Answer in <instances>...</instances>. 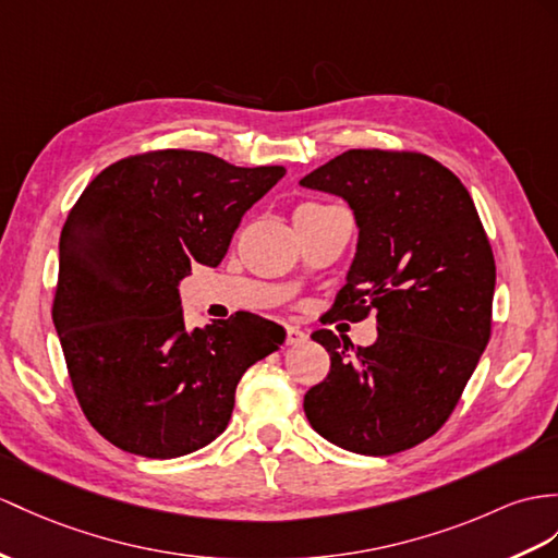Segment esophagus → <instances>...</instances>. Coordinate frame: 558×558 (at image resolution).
<instances>
[{
	"label": "esophagus",
	"mask_w": 558,
	"mask_h": 558,
	"mask_svg": "<svg viewBox=\"0 0 558 558\" xmlns=\"http://www.w3.org/2000/svg\"><path fill=\"white\" fill-rule=\"evenodd\" d=\"M307 341V333L303 329H298V326H287V343L289 345H301Z\"/></svg>",
	"instance_id": "esophagus-1"
}]
</instances>
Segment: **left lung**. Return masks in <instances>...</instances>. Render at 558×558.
I'll return each mask as SVG.
<instances>
[{
  "label": "left lung",
  "mask_w": 558,
  "mask_h": 558,
  "mask_svg": "<svg viewBox=\"0 0 558 558\" xmlns=\"http://www.w3.org/2000/svg\"><path fill=\"white\" fill-rule=\"evenodd\" d=\"M343 198L357 251L333 305L336 319L376 312L369 348L329 329L312 341L329 376L305 392V416L343 450L386 457L436 433L490 341L495 257L457 177L421 154L350 148L301 180Z\"/></svg>",
  "instance_id": "left-lung-1"
}]
</instances>
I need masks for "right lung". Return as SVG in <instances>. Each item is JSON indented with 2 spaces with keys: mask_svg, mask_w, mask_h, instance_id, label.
<instances>
[{
  "mask_svg": "<svg viewBox=\"0 0 558 558\" xmlns=\"http://www.w3.org/2000/svg\"><path fill=\"white\" fill-rule=\"evenodd\" d=\"M283 174L166 148L101 170L68 215L51 317L80 407L120 450L172 459L213 442L241 376L287 338L251 312L186 329L180 303L192 265H220Z\"/></svg>",
  "mask_w": 558,
  "mask_h": 558,
  "instance_id": "1",
  "label": "right lung"
}]
</instances>
